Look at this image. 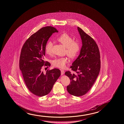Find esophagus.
Segmentation results:
<instances>
[{"mask_svg": "<svg viewBox=\"0 0 124 124\" xmlns=\"http://www.w3.org/2000/svg\"><path fill=\"white\" fill-rule=\"evenodd\" d=\"M61 72V74L63 75L65 73V71L64 70H60Z\"/></svg>", "mask_w": 124, "mask_h": 124, "instance_id": "obj_1", "label": "esophagus"}]
</instances>
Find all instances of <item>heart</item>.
Wrapping results in <instances>:
<instances>
[{"mask_svg":"<svg viewBox=\"0 0 124 124\" xmlns=\"http://www.w3.org/2000/svg\"><path fill=\"white\" fill-rule=\"evenodd\" d=\"M59 42L61 43L65 47V53L71 59L75 58L80 51V45L78 42L73 41L72 37L69 34H62L57 39ZM52 43L48 41L45 45V52L48 54L52 53ZM69 59L66 57H62L54 59L52 64L54 67L63 69L65 67L66 64L68 62Z\"/></svg>","mask_w":124,"mask_h":124,"instance_id":"1","label":"heart"}]
</instances>
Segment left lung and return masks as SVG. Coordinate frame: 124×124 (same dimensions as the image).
Returning a JSON list of instances; mask_svg holds the SVG:
<instances>
[{"label": "left lung", "instance_id": "obj_1", "mask_svg": "<svg viewBox=\"0 0 124 124\" xmlns=\"http://www.w3.org/2000/svg\"><path fill=\"white\" fill-rule=\"evenodd\" d=\"M77 28L83 45L79 56L70 67L75 73L68 71L65 75L70 80L67 86L68 92L80 97L88 92L96 81L101 69V57L99 48L93 39L80 27Z\"/></svg>", "mask_w": 124, "mask_h": 124}]
</instances>
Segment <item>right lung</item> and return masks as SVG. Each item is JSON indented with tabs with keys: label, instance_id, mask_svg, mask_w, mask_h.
I'll list each match as a JSON object with an SVG mask.
<instances>
[{
	"label": "right lung",
	"instance_id": "add662e5",
	"mask_svg": "<svg viewBox=\"0 0 124 124\" xmlns=\"http://www.w3.org/2000/svg\"><path fill=\"white\" fill-rule=\"evenodd\" d=\"M58 31L54 27H42L27 39L20 52L19 67L28 89L33 94L43 97L48 94L61 75L58 69L47 70L44 73V67L50 64L44 60L45 47L52 34Z\"/></svg>",
	"mask_w": 124,
	"mask_h": 124
}]
</instances>
